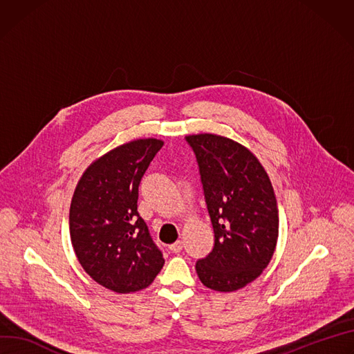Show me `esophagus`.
I'll list each match as a JSON object with an SVG mask.
<instances>
[{
  "label": "esophagus",
  "instance_id": "34e87169",
  "mask_svg": "<svg viewBox=\"0 0 354 354\" xmlns=\"http://www.w3.org/2000/svg\"><path fill=\"white\" fill-rule=\"evenodd\" d=\"M182 247H183L182 241H176V243H174L172 245H169V250H171L172 252L178 254V252H180V251H182Z\"/></svg>",
  "mask_w": 354,
  "mask_h": 354
}]
</instances>
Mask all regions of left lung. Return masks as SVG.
<instances>
[{
  "label": "left lung",
  "mask_w": 354,
  "mask_h": 354,
  "mask_svg": "<svg viewBox=\"0 0 354 354\" xmlns=\"http://www.w3.org/2000/svg\"><path fill=\"white\" fill-rule=\"evenodd\" d=\"M199 164L214 230L212 252L196 263L202 283L233 292L259 278L278 240V207L271 180L257 156L216 134L186 136Z\"/></svg>",
  "instance_id": "8db88e82"
}]
</instances>
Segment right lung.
<instances>
[{
    "label": "right lung",
    "mask_w": 354,
    "mask_h": 354,
    "mask_svg": "<svg viewBox=\"0 0 354 354\" xmlns=\"http://www.w3.org/2000/svg\"><path fill=\"white\" fill-rule=\"evenodd\" d=\"M162 145L140 138L113 148L86 168L72 198L69 229L77 260L117 294L149 286L165 263L137 212L141 178Z\"/></svg>",
    "instance_id": "right-lung-1"
}]
</instances>
